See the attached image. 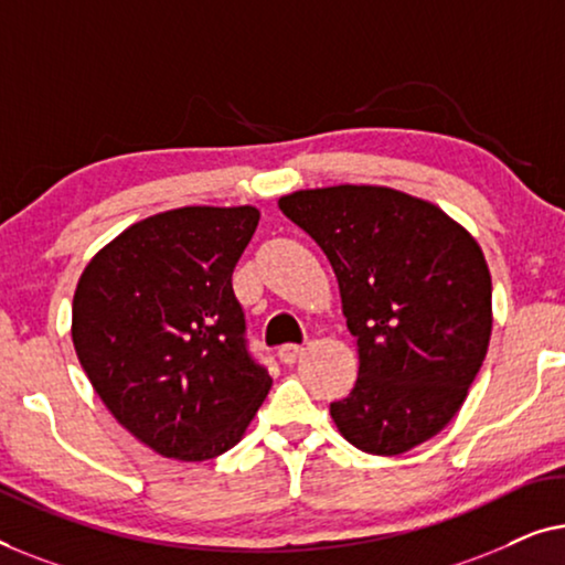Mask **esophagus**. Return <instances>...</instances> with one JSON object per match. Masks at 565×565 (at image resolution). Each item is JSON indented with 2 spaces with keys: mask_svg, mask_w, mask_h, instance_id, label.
I'll list each match as a JSON object with an SVG mask.
<instances>
[{
  "mask_svg": "<svg viewBox=\"0 0 565 565\" xmlns=\"http://www.w3.org/2000/svg\"><path fill=\"white\" fill-rule=\"evenodd\" d=\"M301 353H305V345L286 343V345H281V348H279V361H281V363H286V365H291V363H297V359H299Z\"/></svg>",
  "mask_w": 565,
  "mask_h": 565,
  "instance_id": "34e87169",
  "label": "esophagus"
}]
</instances>
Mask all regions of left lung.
I'll return each mask as SVG.
<instances>
[{"instance_id":"1","label":"left lung","mask_w":565,"mask_h":565,"mask_svg":"<svg viewBox=\"0 0 565 565\" xmlns=\"http://www.w3.org/2000/svg\"><path fill=\"white\" fill-rule=\"evenodd\" d=\"M279 210L328 256L359 379L330 404L343 438L399 456L456 417L491 338V276L479 243L430 202L386 186L281 196Z\"/></svg>"}]
</instances>
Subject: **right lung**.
<instances>
[{
    "mask_svg": "<svg viewBox=\"0 0 565 565\" xmlns=\"http://www.w3.org/2000/svg\"><path fill=\"white\" fill-rule=\"evenodd\" d=\"M256 206H181L135 222L84 268L71 338L117 423L166 458L233 448L271 388L233 271Z\"/></svg>",
    "mask_w": 565,
    "mask_h": 565,
    "instance_id": "right-lung-1",
    "label": "right lung"
}]
</instances>
